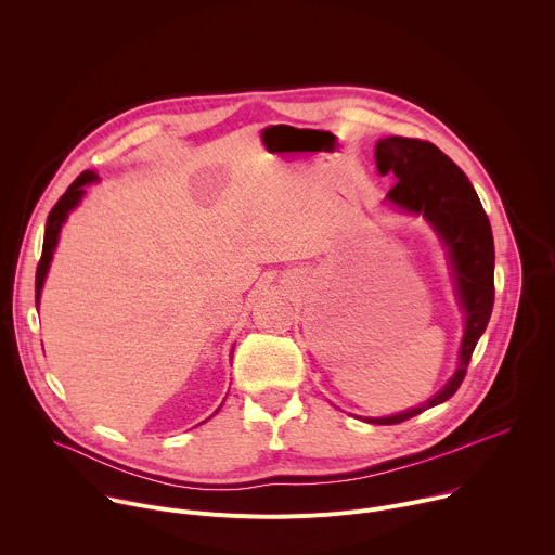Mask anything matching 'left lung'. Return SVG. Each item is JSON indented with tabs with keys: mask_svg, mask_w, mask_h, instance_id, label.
Instances as JSON below:
<instances>
[{
	"mask_svg": "<svg viewBox=\"0 0 555 555\" xmlns=\"http://www.w3.org/2000/svg\"><path fill=\"white\" fill-rule=\"evenodd\" d=\"M377 171L395 176L388 199L403 210L423 212L444 241L455 275L457 297L466 312L460 362L447 386L427 403L386 418H364L375 425L408 421L455 395L470 356L483 334L494 304V243L490 221L464 171L434 143L388 137L375 147Z\"/></svg>",
	"mask_w": 555,
	"mask_h": 555,
	"instance_id": "left-lung-1",
	"label": "left lung"
}]
</instances>
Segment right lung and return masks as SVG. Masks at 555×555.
<instances>
[{
  "instance_id": "add662e5",
  "label": "right lung",
  "mask_w": 555,
  "mask_h": 555,
  "mask_svg": "<svg viewBox=\"0 0 555 555\" xmlns=\"http://www.w3.org/2000/svg\"><path fill=\"white\" fill-rule=\"evenodd\" d=\"M98 176L93 171H85L80 173L72 186L65 191V195L56 202V206L52 208L50 217H48V223H46V238H43V254H41V260H39V267H37V304H39V297H41V288H43V280L48 275V269H50V262H52V251L56 247V241H59V232H61V225L65 223L67 215L72 208L78 206L80 197L85 195V184L93 182Z\"/></svg>"
}]
</instances>
